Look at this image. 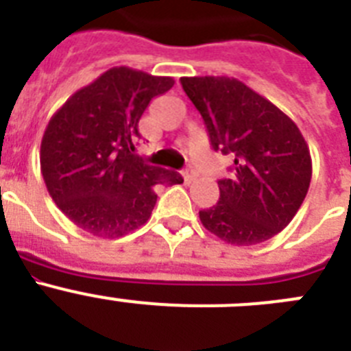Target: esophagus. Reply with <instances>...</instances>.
Masks as SVG:
<instances>
[{
  "label": "esophagus",
  "instance_id": "1",
  "mask_svg": "<svg viewBox=\"0 0 351 351\" xmlns=\"http://www.w3.org/2000/svg\"><path fill=\"white\" fill-rule=\"evenodd\" d=\"M182 178H184V181L188 182V184H190V182L193 181V179H195V173H193V170H188V169H186L184 172H182Z\"/></svg>",
  "mask_w": 351,
  "mask_h": 351
}]
</instances>
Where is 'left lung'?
Listing matches in <instances>:
<instances>
[{
  "mask_svg": "<svg viewBox=\"0 0 351 351\" xmlns=\"http://www.w3.org/2000/svg\"><path fill=\"white\" fill-rule=\"evenodd\" d=\"M213 147L232 153L219 202L200 210L206 230L234 246L265 243L293 219L311 182L308 142L281 108L234 77H182Z\"/></svg>",
  "mask_w": 351,
  "mask_h": 351,
  "instance_id": "obj_1",
  "label": "left lung"
}]
</instances>
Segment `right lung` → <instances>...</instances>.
I'll return each instance as SVG.
<instances>
[{"instance_id": "add662e5", "label": "right lung", "mask_w": 351, "mask_h": 351, "mask_svg": "<svg viewBox=\"0 0 351 351\" xmlns=\"http://www.w3.org/2000/svg\"><path fill=\"white\" fill-rule=\"evenodd\" d=\"M172 77L114 66L80 88L51 117L40 145L49 195L79 228L104 239L147 223L158 184H181L178 172L133 156L138 121Z\"/></svg>"}]
</instances>
